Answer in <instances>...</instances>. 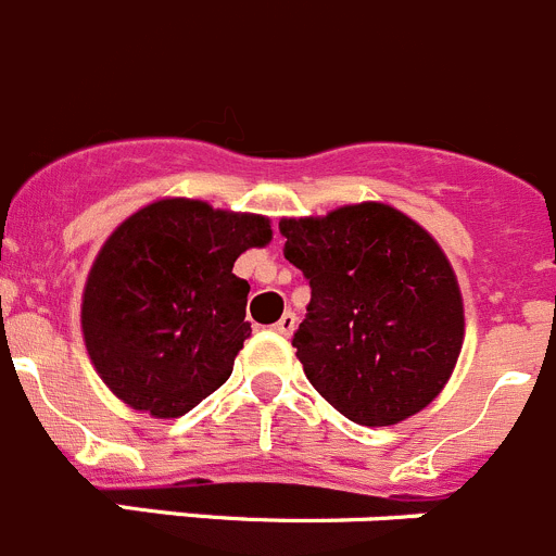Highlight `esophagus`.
Returning a JSON list of instances; mask_svg holds the SVG:
<instances>
[{"label":"esophagus","mask_w":556,"mask_h":556,"mask_svg":"<svg viewBox=\"0 0 556 556\" xmlns=\"http://www.w3.org/2000/svg\"><path fill=\"white\" fill-rule=\"evenodd\" d=\"M274 329H277L279 334H290V332H293V329H296V315L290 313V309H285L282 318H279V321L274 324Z\"/></svg>","instance_id":"34e87169"}]
</instances>
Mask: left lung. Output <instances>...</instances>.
Instances as JSON below:
<instances>
[{
  "instance_id": "8db88e82",
  "label": "left lung",
  "mask_w": 556,
  "mask_h": 556,
  "mask_svg": "<svg viewBox=\"0 0 556 556\" xmlns=\"http://www.w3.org/2000/svg\"><path fill=\"white\" fill-rule=\"evenodd\" d=\"M285 260L309 282L299 363L338 413L390 427L438 396L463 349V296L432 235L379 202L282 218Z\"/></svg>"
}]
</instances>
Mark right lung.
<instances>
[{
	"label": "right lung",
	"mask_w": 556,
	"mask_h": 556,
	"mask_svg": "<svg viewBox=\"0 0 556 556\" xmlns=\"http://www.w3.org/2000/svg\"><path fill=\"white\" fill-rule=\"evenodd\" d=\"M268 241V218L193 199L129 216L83 293L85 346L104 384L154 418H179L222 388L252 334L249 282L232 266Z\"/></svg>",
	"instance_id": "add662e5"
}]
</instances>
